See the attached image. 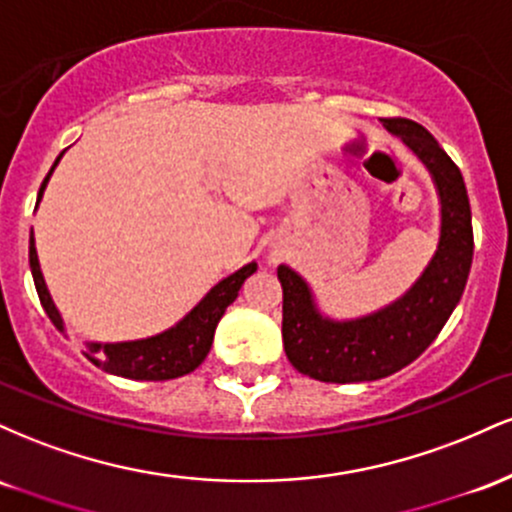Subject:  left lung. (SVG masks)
I'll return each instance as SVG.
<instances>
[{"label": "left lung", "mask_w": 512, "mask_h": 512, "mask_svg": "<svg viewBox=\"0 0 512 512\" xmlns=\"http://www.w3.org/2000/svg\"><path fill=\"white\" fill-rule=\"evenodd\" d=\"M380 122L421 158L436 182L440 240L436 255L402 298L356 320L325 317L301 274L286 264L276 269L284 289L281 337L286 356L298 373L322 383H366L409 366L443 330L472 269V209L460 168L419 122L404 117Z\"/></svg>", "instance_id": "obj_1"}]
</instances>
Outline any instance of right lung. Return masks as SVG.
Here are the masks:
<instances>
[{"label": "right lung", "mask_w": 512, "mask_h": 512, "mask_svg": "<svg viewBox=\"0 0 512 512\" xmlns=\"http://www.w3.org/2000/svg\"><path fill=\"white\" fill-rule=\"evenodd\" d=\"M62 154L57 156V161L52 163L50 173L45 175L43 185H40L38 202L43 199L45 187L52 170L57 168ZM28 262H31V272L35 281V291H38L40 303H43L45 313L52 320V325L57 330L64 332V320L57 310V305L52 303V296L45 286L43 272H40L38 252H35V240L31 231V245H28ZM257 264L250 262L243 269H238L236 274L226 276L219 284L211 289L207 296L199 301L195 308L190 310L175 327L170 330L154 334V337L146 339H134V342H115V344H98L88 342L86 344V356L91 358L96 366H101L105 373L122 375V378L132 380H173L180 375L192 373L199 363L204 361L214 342V332L219 320L226 313V308L238 298L240 286L245 284L250 274H255Z\"/></svg>", "instance_id": "right-lung-1"}]
</instances>
